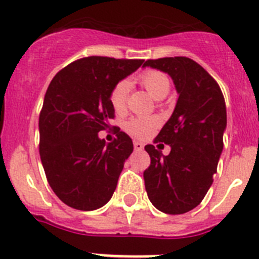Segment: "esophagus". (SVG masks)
<instances>
[{
    "mask_svg": "<svg viewBox=\"0 0 259 259\" xmlns=\"http://www.w3.org/2000/svg\"><path fill=\"white\" fill-rule=\"evenodd\" d=\"M134 148H135V150H143L144 149V145L140 143V141H135V143H134Z\"/></svg>",
    "mask_w": 259,
    "mask_h": 259,
    "instance_id": "obj_1",
    "label": "esophagus"
}]
</instances>
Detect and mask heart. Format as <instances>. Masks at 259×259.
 <instances>
[{
    "instance_id": "obj_1",
    "label": "heart",
    "mask_w": 259,
    "mask_h": 259,
    "mask_svg": "<svg viewBox=\"0 0 259 259\" xmlns=\"http://www.w3.org/2000/svg\"><path fill=\"white\" fill-rule=\"evenodd\" d=\"M140 81L155 100H162L170 92V80L161 71H146L140 76ZM128 91H130V83L122 80L114 87L110 93V102L116 113H122L125 109ZM157 124L158 120L155 118H132L125 124V130L136 137H145L152 134Z\"/></svg>"
}]
</instances>
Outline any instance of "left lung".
Instances as JSON below:
<instances>
[{"label": "left lung", "instance_id": "1", "mask_svg": "<svg viewBox=\"0 0 259 259\" xmlns=\"http://www.w3.org/2000/svg\"><path fill=\"white\" fill-rule=\"evenodd\" d=\"M144 67L172 79L179 98L154 141L170 145L168 155L146 145L150 166L144 172L150 202L166 214H184L200 205L212 184L223 152L226 104L218 83L187 57L149 59Z\"/></svg>", "mask_w": 259, "mask_h": 259}]
</instances>
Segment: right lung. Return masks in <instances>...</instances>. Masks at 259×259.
<instances>
[{
  "label": "right lung",
  "instance_id": "obj_1",
  "mask_svg": "<svg viewBox=\"0 0 259 259\" xmlns=\"http://www.w3.org/2000/svg\"><path fill=\"white\" fill-rule=\"evenodd\" d=\"M143 63L88 57L66 66L50 81L38 119L40 158L53 192L67 206L92 211L113 197L134 144L120 130L109 144L98 132L114 118L113 88Z\"/></svg>",
  "mask_w": 259,
  "mask_h": 259
}]
</instances>
